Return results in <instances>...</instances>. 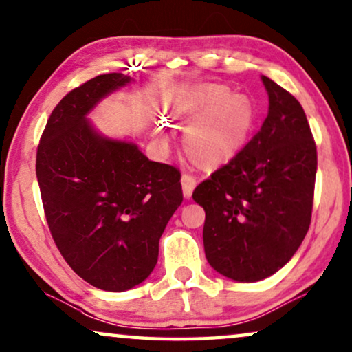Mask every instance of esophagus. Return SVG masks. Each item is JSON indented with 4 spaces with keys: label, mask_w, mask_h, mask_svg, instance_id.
I'll list each match as a JSON object with an SVG mask.
<instances>
[{
    "label": "esophagus",
    "mask_w": 352,
    "mask_h": 352,
    "mask_svg": "<svg viewBox=\"0 0 352 352\" xmlns=\"http://www.w3.org/2000/svg\"><path fill=\"white\" fill-rule=\"evenodd\" d=\"M181 182H182V192H184V197L190 198L193 188H195V186H197V177L186 173V175H182Z\"/></svg>",
    "instance_id": "1"
}]
</instances>
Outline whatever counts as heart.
I'll return each mask as SVG.
<instances>
[{
  "mask_svg": "<svg viewBox=\"0 0 352 352\" xmlns=\"http://www.w3.org/2000/svg\"><path fill=\"white\" fill-rule=\"evenodd\" d=\"M176 114L190 122L186 133L187 151L201 165H219L232 159L256 120L248 96H230L226 87H212L181 100Z\"/></svg>",
  "mask_w": 352,
  "mask_h": 352,
  "instance_id": "b5f03b06",
  "label": "heart"
}]
</instances>
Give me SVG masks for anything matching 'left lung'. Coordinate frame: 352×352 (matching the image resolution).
<instances>
[{
	"mask_svg": "<svg viewBox=\"0 0 352 352\" xmlns=\"http://www.w3.org/2000/svg\"><path fill=\"white\" fill-rule=\"evenodd\" d=\"M263 125L192 197L206 212L203 244L211 267L239 283L272 276L297 252L311 223L318 151L292 94L262 76Z\"/></svg>",
	"mask_w": 352,
	"mask_h": 352,
	"instance_id": "1",
	"label": "left lung"
}]
</instances>
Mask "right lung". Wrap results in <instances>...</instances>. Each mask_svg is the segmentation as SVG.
I'll return each mask as SVG.
<instances>
[{"instance_id": "obj_1", "label": "right lung", "mask_w": 352, "mask_h": 352, "mask_svg": "<svg viewBox=\"0 0 352 352\" xmlns=\"http://www.w3.org/2000/svg\"><path fill=\"white\" fill-rule=\"evenodd\" d=\"M100 74L68 91L50 114L36 176L50 235L66 263L91 286L122 292L149 276L159 241L181 206V171L151 162L136 144L106 140L85 114L117 87Z\"/></svg>"}]
</instances>
